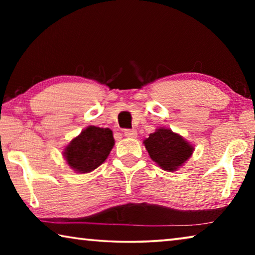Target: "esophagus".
Listing matches in <instances>:
<instances>
[{
  "label": "esophagus",
  "instance_id": "1",
  "mask_svg": "<svg viewBox=\"0 0 255 255\" xmlns=\"http://www.w3.org/2000/svg\"><path fill=\"white\" fill-rule=\"evenodd\" d=\"M124 135L127 138H136L137 131L135 130V129H126V130L124 131Z\"/></svg>",
  "mask_w": 255,
  "mask_h": 255
}]
</instances>
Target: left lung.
Segmentation results:
<instances>
[{
  "label": "left lung",
  "instance_id": "8db88e82",
  "mask_svg": "<svg viewBox=\"0 0 255 255\" xmlns=\"http://www.w3.org/2000/svg\"><path fill=\"white\" fill-rule=\"evenodd\" d=\"M143 144L149 157L164 171L174 172L179 170L192 156V144L170 128L158 127Z\"/></svg>",
  "mask_w": 255,
  "mask_h": 255
}]
</instances>
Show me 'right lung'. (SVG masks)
<instances>
[{
    "instance_id": "right-lung-1",
    "label": "right lung",
    "mask_w": 255,
    "mask_h": 255,
    "mask_svg": "<svg viewBox=\"0 0 255 255\" xmlns=\"http://www.w3.org/2000/svg\"><path fill=\"white\" fill-rule=\"evenodd\" d=\"M114 145L111 129L89 126L67 144L63 156L76 173H90L106 161Z\"/></svg>"
}]
</instances>
